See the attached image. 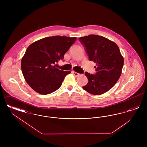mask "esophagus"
Returning a JSON list of instances; mask_svg holds the SVG:
<instances>
[{
  "instance_id": "34e87169",
  "label": "esophagus",
  "mask_w": 147,
  "mask_h": 147,
  "mask_svg": "<svg viewBox=\"0 0 147 147\" xmlns=\"http://www.w3.org/2000/svg\"><path fill=\"white\" fill-rule=\"evenodd\" d=\"M73 74L76 76V77H78V76H79V75H80V74L79 73H77V72H76V71H73Z\"/></svg>"
}]
</instances>
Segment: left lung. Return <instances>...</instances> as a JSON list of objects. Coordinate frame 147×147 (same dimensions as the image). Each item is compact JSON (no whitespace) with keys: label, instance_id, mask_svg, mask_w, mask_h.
Listing matches in <instances>:
<instances>
[{"label":"left lung","instance_id":"left-lung-1","mask_svg":"<svg viewBox=\"0 0 147 147\" xmlns=\"http://www.w3.org/2000/svg\"><path fill=\"white\" fill-rule=\"evenodd\" d=\"M89 56L96 63V73L85 72L88 83L83 86L85 91L99 95L110 90L122 73L124 59L116 43L101 36L90 35L79 38Z\"/></svg>","mask_w":147,"mask_h":147}]
</instances>
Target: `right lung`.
Masks as SVG:
<instances>
[{"label": "right lung", "mask_w": 147, "mask_h": 147, "mask_svg": "<svg viewBox=\"0 0 147 147\" xmlns=\"http://www.w3.org/2000/svg\"><path fill=\"white\" fill-rule=\"evenodd\" d=\"M76 37L55 36L31 44L21 59V70L29 86L36 92L47 95L58 89L70 71H63L53 65L76 42Z\"/></svg>", "instance_id": "add662e5"}]
</instances>
